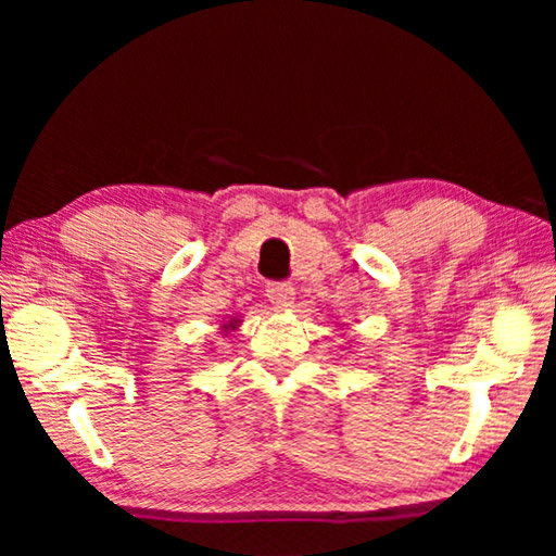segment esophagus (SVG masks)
Wrapping results in <instances>:
<instances>
[{
	"label": "esophagus",
	"instance_id": "esophagus-1",
	"mask_svg": "<svg viewBox=\"0 0 556 556\" xmlns=\"http://www.w3.org/2000/svg\"><path fill=\"white\" fill-rule=\"evenodd\" d=\"M267 299L277 308H287L294 301V287L289 281H271V285H267Z\"/></svg>",
	"mask_w": 556,
	"mask_h": 556
}]
</instances>
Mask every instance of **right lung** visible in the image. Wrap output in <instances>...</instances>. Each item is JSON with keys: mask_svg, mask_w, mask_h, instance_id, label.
Listing matches in <instances>:
<instances>
[{"mask_svg": "<svg viewBox=\"0 0 556 556\" xmlns=\"http://www.w3.org/2000/svg\"><path fill=\"white\" fill-rule=\"evenodd\" d=\"M225 328H228V326H225Z\"/></svg>", "mask_w": 556, "mask_h": 556, "instance_id": "right-lung-1", "label": "right lung"}]
</instances>
